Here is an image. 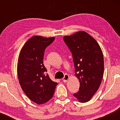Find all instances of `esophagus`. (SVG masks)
Wrapping results in <instances>:
<instances>
[{
  "mask_svg": "<svg viewBox=\"0 0 120 120\" xmlns=\"http://www.w3.org/2000/svg\"><path fill=\"white\" fill-rule=\"evenodd\" d=\"M69 76L68 74H65L64 77L63 78V81L65 83V82H67L69 80Z\"/></svg>",
  "mask_w": 120,
  "mask_h": 120,
  "instance_id": "34e87169",
  "label": "esophagus"
}]
</instances>
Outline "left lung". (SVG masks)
<instances>
[{
	"instance_id": "1",
	"label": "left lung",
	"mask_w": 120,
	"mask_h": 120,
	"mask_svg": "<svg viewBox=\"0 0 120 120\" xmlns=\"http://www.w3.org/2000/svg\"><path fill=\"white\" fill-rule=\"evenodd\" d=\"M63 39L72 53L75 75L80 86L73 95L80 103L89 101L99 89L104 74V59L101 48L93 37L79 31Z\"/></svg>"
}]
</instances>
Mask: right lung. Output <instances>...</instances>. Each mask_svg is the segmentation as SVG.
<instances>
[{
    "mask_svg": "<svg viewBox=\"0 0 120 120\" xmlns=\"http://www.w3.org/2000/svg\"><path fill=\"white\" fill-rule=\"evenodd\" d=\"M55 37L35 36L30 38L20 52L17 75L22 90L30 100L38 104L47 102L54 94L57 82L49 78L43 64L46 48Z\"/></svg>",
    "mask_w": 120,
    "mask_h": 120,
    "instance_id": "obj_1",
    "label": "right lung"
}]
</instances>
